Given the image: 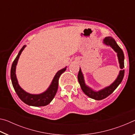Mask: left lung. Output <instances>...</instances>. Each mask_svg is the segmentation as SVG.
I'll return each instance as SVG.
<instances>
[{"label":"left lung","instance_id":"obj_1","mask_svg":"<svg viewBox=\"0 0 135 135\" xmlns=\"http://www.w3.org/2000/svg\"><path fill=\"white\" fill-rule=\"evenodd\" d=\"M104 43L106 45L109 46L113 48L114 51L117 54V56L118 59V62L120 64V67L121 69H123L124 67V54L122 49L119 47L117 43L111 37H107L104 39ZM124 75V70H122L120 71L119 74L117 77V78L112 83L110 86L106 87L103 89L100 90L98 92L93 90L92 89L90 88L89 87L86 86V84L84 83V80L83 75L82 74L81 70L80 68V70L78 74V81L79 82L81 88L83 92L90 98H92L95 100H102L103 99L106 98L107 97H108L109 95H111L113 93L116 88H117L118 85L122 81L123 77Z\"/></svg>","mask_w":135,"mask_h":135}]
</instances>
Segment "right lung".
I'll list each match as a JSON object with an SVG mask.
<instances>
[{"instance_id":"obj_1","label":"right lung","mask_w":135,"mask_h":135,"mask_svg":"<svg viewBox=\"0 0 135 135\" xmlns=\"http://www.w3.org/2000/svg\"><path fill=\"white\" fill-rule=\"evenodd\" d=\"M26 46L24 45L20 50L18 55L16 57L15 60L12 64L11 70V78L12 81V86L14 88L15 92L17 93L18 97L20 98L22 102L28 105L34 106V107H42L46 106L48 105L51 102L54 98L55 96L57 90L58 88V81L59 77L62 73L66 70V67L63 69L58 71L55 76L54 78L52 80L51 85L49 86V88L42 93L38 95L30 94L26 92L20 86L18 83L17 79V76L15 74L16 66H17L18 60L20 58V55L21 52L24 49Z\"/></svg>"}]
</instances>
